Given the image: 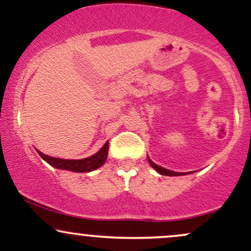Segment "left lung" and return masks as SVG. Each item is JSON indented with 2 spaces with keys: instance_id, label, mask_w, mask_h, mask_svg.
<instances>
[{
  "instance_id": "1",
  "label": "left lung",
  "mask_w": 251,
  "mask_h": 251,
  "mask_svg": "<svg viewBox=\"0 0 251 251\" xmlns=\"http://www.w3.org/2000/svg\"><path fill=\"white\" fill-rule=\"evenodd\" d=\"M149 163L151 164L152 168H153L155 171L159 172L160 175H164V176H181V175H185V174H181V172H175V171H171V170L164 169V168H162V166H158L157 164H154L151 159H150V158H149Z\"/></svg>"
}]
</instances>
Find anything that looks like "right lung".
I'll return each mask as SVG.
<instances>
[{
	"instance_id": "right-lung-1",
	"label": "right lung",
	"mask_w": 251,
	"mask_h": 251,
	"mask_svg": "<svg viewBox=\"0 0 251 251\" xmlns=\"http://www.w3.org/2000/svg\"><path fill=\"white\" fill-rule=\"evenodd\" d=\"M37 153L41 155L42 159H45L50 165L60 170H68V171L73 172H89L93 171L102 165L106 162V158L108 154V142L102 146L99 152L96 154L91 155V157L85 158V159H60V158L48 157V155L43 154L42 152L37 151Z\"/></svg>"
}]
</instances>
